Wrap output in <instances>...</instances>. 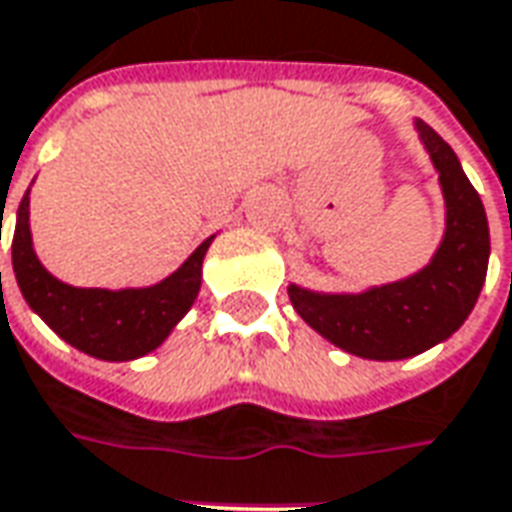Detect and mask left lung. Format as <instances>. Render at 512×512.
I'll return each instance as SVG.
<instances>
[{
	"instance_id": "1",
	"label": "left lung",
	"mask_w": 512,
	"mask_h": 512,
	"mask_svg": "<svg viewBox=\"0 0 512 512\" xmlns=\"http://www.w3.org/2000/svg\"><path fill=\"white\" fill-rule=\"evenodd\" d=\"M448 203V229L422 272L365 294L323 297L291 286L297 314L326 340L368 360H405L450 337L476 306L487 274L490 229L479 192L448 141L416 121Z\"/></svg>"
}]
</instances>
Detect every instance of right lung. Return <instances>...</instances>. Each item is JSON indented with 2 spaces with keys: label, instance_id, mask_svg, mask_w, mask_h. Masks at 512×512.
Wrapping results in <instances>:
<instances>
[{
  "label": "right lung",
  "instance_id": "right-lung-1",
  "mask_svg": "<svg viewBox=\"0 0 512 512\" xmlns=\"http://www.w3.org/2000/svg\"><path fill=\"white\" fill-rule=\"evenodd\" d=\"M209 240H203L178 272L150 289H76L47 274L33 255L25 195L13 229V272L27 306L62 340L98 360L124 362L158 348L195 303Z\"/></svg>",
  "mask_w": 512,
  "mask_h": 512
}]
</instances>
